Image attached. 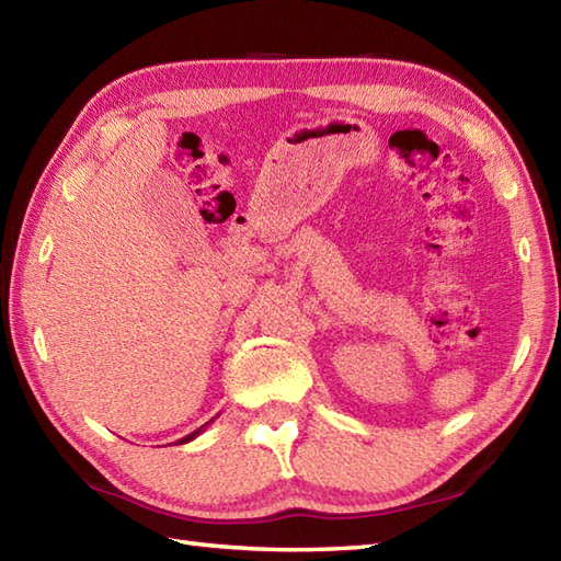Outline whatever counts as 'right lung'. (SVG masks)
<instances>
[{
  "label": "right lung",
  "instance_id": "1",
  "mask_svg": "<svg viewBox=\"0 0 561 561\" xmlns=\"http://www.w3.org/2000/svg\"><path fill=\"white\" fill-rule=\"evenodd\" d=\"M213 421H215V419H213ZM213 421H207V423H205V425H201L198 430H193V433H191V435H186V437H181V439H179V445H186V442H191V439H195V437H198V435L203 433V430H205L207 425H210Z\"/></svg>",
  "mask_w": 561,
  "mask_h": 561
}]
</instances>
